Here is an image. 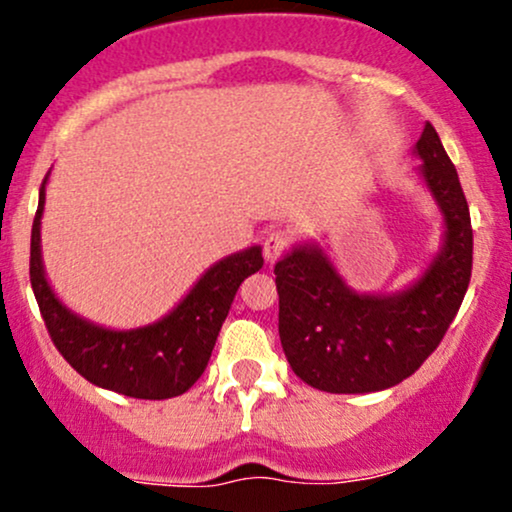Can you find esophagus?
Instances as JSON below:
<instances>
[{
  "instance_id": "34e87169",
  "label": "esophagus",
  "mask_w": 512,
  "mask_h": 512,
  "mask_svg": "<svg viewBox=\"0 0 512 512\" xmlns=\"http://www.w3.org/2000/svg\"><path fill=\"white\" fill-rule=\"evenodd\" d=\"M291 243V236L286 228H272V231L264 236V243H262V250H264V260L269 264L279 260L281 255H284V250L289 248Z\"/></svg>"
}]
</instances>
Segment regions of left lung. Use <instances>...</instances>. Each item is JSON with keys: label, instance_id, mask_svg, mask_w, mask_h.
<instances>
[{"label": "left lung", "instance_id": "1", "mask_svg": "<svg viewBox=\"0 0 512 512\" xmlns=\"http://www.w3.org/2000/svg\"><path fill=\"white\" fill-rule=\"evenodd\" d=\"M421 178L445 221L443 248L416 284L390 296L356 293L317 245L276 262L279 337L293 373L334 395L402 383L443 342L472 276V221L460 178L426 122L416 142Z\"/></svg>", "mask_w": 512, "mask_h": 512}]
</instances>
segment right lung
<instances>
[{
    "instance_id": "obj_1",
    "label": "right lung",
    "mask_w": 512,
    "mask_h": 512,
    "mask_svg": "<svg viewBox=\"0 0 512 512\" xmlns=\"http://www.w3.org/2000/svg\"><path fill=\"white\" fill-rule=\"evenodd\" d=\"M48 178L50 173L40 185L31 231V286L52 344L76 373L105 390L137 399H168L187 392L207 368L238 286L262 269V248L252 245L223 257L202 274L178 308L154 325L137 330H105L62 305L45 279L40 257V219Z\"/></svg>"
}]
</instances>
